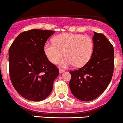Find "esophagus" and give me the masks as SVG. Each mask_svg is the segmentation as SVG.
<instances>
[{
  "label": "esophagus",
  "mask_w": 123,
  "mask_h": 123,
  "mask_svg": "<svg viewBox=\"0 0 123 123\" xmlns=\"http://www.w3.org/2000/svg\"><path fill=\"white\" fill-rule=\"evenodd\" d=\"M64 72H65V70H63V69H59L60 74H62V73H64Z\"/></svg>",
  "instance_id": "esophagus-1"
}]
</instances>
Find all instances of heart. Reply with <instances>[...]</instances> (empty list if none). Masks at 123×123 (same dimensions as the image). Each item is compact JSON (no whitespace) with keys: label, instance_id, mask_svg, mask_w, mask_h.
I'll use <instances>...</instances> for the list:
<instances>
[{"label":"heart","instance_id":"obj_1","mask_svg":"<svg viewBox=\"0 0 123 123\" xmlns=\"http://www.w3.org/2000/svg\"><path fill=\"white\" fill-rule=\"evenodd\" d=\"M54 42H47L44 46V52L48 59L52 64L61 60L60 66L67 68L74 65L82 67L88 63L92 56L94 43L88 35L62 33L56 36Z\"/></svg>","mask_w":123,"mask_h":123}]
</instances>
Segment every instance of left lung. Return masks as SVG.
<instances>
[{
	"instance_id": "8db88e82",
	"label": "left lung",
	"mask_w": 123,
	"mask_h": 123,
	"mask_svg": "<svg viewBox=\"0 0 123 123\" xmlns=\"http://www.w3.org/2000/svg\"><path fill=\"white\" fill-rule=\"evenodd\" d=\"M93 33L94 49L90 60L83 67L69 71L71 92L83 101H92L104 92L111 81L114 69L113 46L104 35Z\"/></svg>"
}]
</instances>
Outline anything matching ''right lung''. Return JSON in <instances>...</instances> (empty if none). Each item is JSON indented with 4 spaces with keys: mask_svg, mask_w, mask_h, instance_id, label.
<instances>
[{
    "mask_svg": "<svg viewBox=\"0 0 123 123\" xmlns=\"http://www.w3.org/2000/svg\"><path fill=\"white\" fill-rule=\"evenodd\" d=\"M52 30L32 29L20 33L9 48V73L14 89L23 98L40 101L51 93L59 70L44 52Z\"/></svg>",
    "mask_w": 123,
    "mask_h": 123,
    "instance_id": "1",
    "label": "right lung"
}]
</instances>
